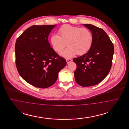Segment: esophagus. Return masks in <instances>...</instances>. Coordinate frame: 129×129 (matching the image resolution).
Returning <instances> with one entry per match:
<instances>
[{"mask_svg":"<svg viewBox=\"0 0 129 129\" xmlns=\"http://www.w3.org/2000/svg\"><path fill=\"white\" fill-rule=\"evenodd\" d=\"M66 60V62H67V64L70 63L71 62H72L73 61L72 59H67Z\"/></svg>","mask_w":129,"mask_h":129,"instance_id":"34e87169","label":"esophagus"}]
</instances>
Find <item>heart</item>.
<instances>
[{"label":"heart","mask_w":129,"mask_h":129,"mask_svg":"<svg viewBox=\"0 0 129 129\" xmlns=\"http://www.w3.org/2000/svg\"><path fill=\"white\" fill-rule=\"evenodd\" d=\"M58 34H54L51 37V43L57 52L61 51L67 45V48L62 51L60 55L66 58H71L77 54L82 55L90 49L93 43L92 33L85 27L70 25H62Z\"/></svg>","instance_id":"1"}]
</instances>
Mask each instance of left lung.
<instances>
[{
  "instance_id": "8db88e82",
  "label": "left lung",
  "mask_w": 129,
  "mask_h": 129,
  "mask_svg": "<svg viewBox=\"0 0 129 129\" xmlns=\"http://www.w3.org/2000/svg\"><path fill=\"white\" fill-rule=\"evenodd\" d=\"M84 25L91 31L92 46L88 52L74 58L77 65L74 72L76 83L84 87L94 86L102 82L110 71L114 45L103 29L91 24Z\"/></svg>"
}]
</instances>
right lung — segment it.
Wrapping results in <instances>:
<instances>
[{
  "label": "right lung",
  "mask_w": 129,
  "mask_h": 129,
  "mask_svg": "<svg viewBox=\"0 0 129 129\" xmlns=\"http://www.w3.org/2000/svg\"><path fill=\"white\" fill-rule=\"evenodd\" d=\"M56 25H32L17 38L15 62L20 76L32 86L47 88L67 64L51 47L48 38Z\"/></svg>",
  "instance_id": "1"
}]
</instances>
